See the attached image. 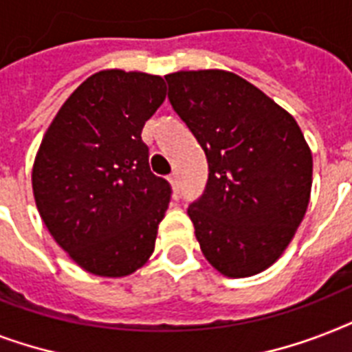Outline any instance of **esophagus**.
Instances as JSON below:
<instances>
[{"instance_id":"esophagus-1","label":"esophagus","mask_w":352,"mask_h":352,"mask_svg":"<svg viewBox=\"0 0 352 352\" xmlns=\"http://www.w3.org/2000/svg\"><path fill=\"white\" fill-rule=\"evenodd\" d=\"M170 182H171V186H173V190H175V193H179V188H181V181H179V173H171V175H170Z\"/></svg>"}]
</instances>
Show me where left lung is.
I'll return each mask as SVG.
<instances>
[{"mask_svg":"<svg viewBox=\"0 0 352 352\" xmlns=\"http://www.w3.org/2000/svg\"><path fill=\"white\" fill-rule=\"evenodd\" d=\"M171 107L208 160L188 215L201 250L228 278L263 272L289 246L309 206L312 155L292 115L228 71L164 76Z\"/></svg>","mask_w":352,"mask_h":352,"instance_id":"8db88e82","label":"left lung"}]
</instances>
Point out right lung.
I'll use <instances>...</instances> for the list:
<instances>
[{
	"mask_svg": "<svg viewBox=\"0 0 352 352\" xmlns=\"http://www.w3.org/2000/svg\"><path fill=\"white\" fill-rule=\"evenodd\" d=\"M164 98L160 76L100 71L65 100L40 144L38 212L69 257L95 276H129L153 254L171 186L149 170L140 133Z\"/></svg>",
	"mask_w": 352,
	"mask_h": 352,
	"instance_id": "1",
	"label": "right lung"
}]
</instances>
